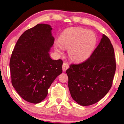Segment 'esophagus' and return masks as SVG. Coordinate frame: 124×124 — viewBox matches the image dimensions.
<instances>
[{
	"mask_svg": "<svg viewBox=\"0 0 124 124\" xmlns=\"http://www.w3.org/2000/svg\"><path fill=\"white\" fill-rule=\"evenodd\" d=\"M62 71H65L69 69V64L68 63H66V62H64L63 64H62Z\"/></svg>",
	"mask_w": 124,
	"mask_h": 124,
	"instance_id": "34e87169",
	"label": "esophagus"
}]
</instances>
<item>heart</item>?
<instances>
[{
	"mask_svg": "<svg viewBox=\"0 0 124 124\" xmlns=\"http://www.w3.org/2000/svg\"><path fill=\"white\" fill-rule=\"evenodd\" d=\"M96 43L93 32L81 27L70 28L61 37L59 43H55V51L60 53L62 48L68 49V56L74 62H81L91 54Z\"/></svg>",
	"mask_w": 124,
	"mask_h": 124,
	"instance_id": "obj_1",
	"label": "heart"
}]
</instances>
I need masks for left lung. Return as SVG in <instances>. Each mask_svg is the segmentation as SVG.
I'll return each instance as SVG.
<instances>
[{"label":"left lung","instance_id":"left-lung-1","mask_svg":"<svg viewBox=\"0 0 124 124\" xmlns=\"http://www.w3.org/2000/svg\"><path fill=\"white\" fill-rule=\"evenodd\" d=\"M115 70L113 45L108 37L103 34L100 43L88 59L70 65L66 70L72 99L82 106L98 102L110 90Z\"/></svg>","mask_w":124,"mask_h":124}]
</instances>
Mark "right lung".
I'll list each match as a JSON object with an SVG mask.
<instances>
[{
    "label": "right lung",
    "instance_id": "obj_1",
    "mask_svg": "<svg viewBox=\"0 0 124 124\" xmlns=\"http://www.w3.org/2000/svg\"><path fill=\"white\" fill-rule=\"evenodd\" d=\"M49 25L38 24L24 32L17 41L10 61L11 83L24 100L37 104L62 72V61L51 59L49 52L54 38Z\"/></svg>",
    "mask_w": 124,
    "mask_h": 124
}]
</instances>
